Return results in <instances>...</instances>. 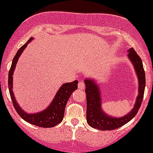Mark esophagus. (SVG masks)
I'll list each match as a JSON object with an SVG mask.
<instances>
[{
  "label": "esophagus",
  "mask_w": 153,
  "mask_h": 153,
  "mask_svg": "<svg viewBox=\"0 0 153 153\" xmlns=\"http://www.w3.org/2000/svg\"><path fill=\"white\" fill-rule=\"evenodd\" d=\"M78 89H81V90H84V89H85V85H84V83L83 82V81H80L79 83H78Z\"/></svg>",
  "instance_id": "esophagus-1"
}]
</instances>
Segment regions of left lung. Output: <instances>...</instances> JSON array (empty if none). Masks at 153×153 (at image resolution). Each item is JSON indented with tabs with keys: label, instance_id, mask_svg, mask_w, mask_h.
Returning a JSON list of instances; mask_svg holds the SVG:
<instances>
[{
	"label": "left lung",
	"instance_id": "left-lung-1",
	"mask_svg": "<svg viewBox=\"0 0 153 153\" xmlns=\"http://www.w3.org/2000/svg\"><path fill=\"white\" fill-rule=\"evenodd\" d=\"M127 57L133 66L138 80V93L130 112L122 117H114L106 114L102 109L101 92L99 84L93 78H86V121L88 124L100 130H113L126 124L135 116L142 102L146 80L142 61L132 48L127 50Z\"/></svg>",
	"mask_w": 153,
	"mask_h": 153
}]
</instances>
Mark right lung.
I'll return each mask as SVG.
<instances>
[{"label":"right lung","mask_w":153,"mask_h":153,"mask_svg":"<svg viewBox=\"0 0 153 153\" xmlns=\"http://www.w3.org/2000/svg\"><path fill=\"white\" fill-rule=\"evenodd\" d=\"M33 39L34 38H29V41L18 49L16 55L14 57L12 66H11L10 72H9V90H10L12 104H13L15 110L24 121L29 124L41 126V127H53L62 121L63 118H64V110H65L68 100L70 98L72 92L78 89V81H74L72 82L63 84L59 88L57 93L55 94L50 104L44 110L38 112H35V113H29V112L24 111V109H23L20 106L15 99V94L13 92V74L17 62L19 59V57L21 56L24 49L27 48V44H29Z\"/></svg>","instance_id":"obj_1"}]
</instances>
